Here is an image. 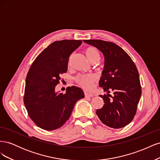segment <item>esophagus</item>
I'll use <instances>...</instances> for the list:
<instances>
[{
    "label": "esophagus",
    "instance_id": "esophagus-1",
    "mask_svg": "<svg viewBox=\"0 0 160 160\" xmlns=\"http://www.w3.org/2000/svg\"><path fill=\"white\" fill-rule=\"evenodd\" d=\"M84 94H85V98H91V97H93V94H91L89 93H88V91H84Z\"/></svg>",
    "mask_w": 160,
    "mask_h": 160
}]
</instances>
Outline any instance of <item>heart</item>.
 Wrapping results in <instances>:
<instances>
[{"label": "heart", "mask_w": 160, "mask_h": 160, "mask_svg": "<svg viewBox=\"0 0 160 160\" xmlns=\"http://www.w3.org/2000/svg\"><path fill=\"white\" fill-rule=\"evenodd\" d=\"M85 53L88 59L91 62L95 61L99 62L100 59V55L95 47H89L85 49ZM75 81L82 88L89 90L92 88L95 81L93 76L90 75H78L75 77Z\"/></svg>", "instance_id": "heart-1"}]
</instances>
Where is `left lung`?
Segmentation results:
<instances>
[{
  "mask_svg": "<svg viewBox=\"0 0 160 160\" xmlns=\"http://www.w3.org/2000/svg\"><path fill=\"white\" fill-rule=\"evenodd\" d=\"M98 49L105 59L102 76L99 82L107 95H99L104 105L96 113L107 126L119 129L133 120L142 95L139 72L128 53L113 42L102 40H83ZM112 91V97L109 93ZM112 98H109V97Z\"/></svg>",
  "mask_w": 160,
  "mask_h": 160,
  "instance_id": "8db88e82",
  "label": "left lung"
}]
</instances>
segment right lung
I'll return each instance as SVG.
<instances>
[{"instance_id":"obj_1","label":"right lung","mask_w":160,"mask_h":160,"mask_svg":"<svg viewBox=\"0 0 160 160\" xmlns=\"http://www.w3.org/2000/svg\"><path fill=\"white\" fill-rule=\"evenodd\" d=\"M81 43V40L53 42L37 56L28 72L24 104L32 122L42 129L62 126L77 101L85 97L75 86L68 87L65 93L55 92L61 74L67 71L70 55Z\"/></svg>"}]
</instances>
